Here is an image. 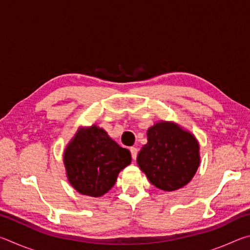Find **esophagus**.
I'll return each mask as SVG.
<instances>
[{
    "mask_svg": "<svg viewBox=\"0 0 250 250\" xmlns=\"http://www.w3.org/2000/svg\"><path fill=\"white\" fill-rule=\"evenodd\" d=\"M130 152H131V155H132V159L133 160L137 159V156H138V149H137V147L131 146L130 147Z\"/></svg>",
    "mask_w": 250,
    "mask_h": 250,
    "instance_id": "34e87169",
    "label": "esophagus"
}]
</instances>
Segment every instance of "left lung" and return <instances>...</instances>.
<instances>
[{"label": "left lung", "mask_w": 250, "mask_h": 250, "mask_svg": "<svg viewBox=\"0 0 250 250\" xmlns=\"http://www.w3.org/2000/svg\"><path fill=\"white\" fill-rule=\"evenodd\" d=\"M194 135L171 122H159L147 130V143L138 154V164L152 184L175 191L192 180L200 166Z\"/></svg>", "instance_id": "obj_1"}]
</instances>
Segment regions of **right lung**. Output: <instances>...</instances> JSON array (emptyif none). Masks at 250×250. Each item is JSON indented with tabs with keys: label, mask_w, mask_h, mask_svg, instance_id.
Returning a JSON list of instances; mask_svg holds the SVG:
<instances>
[{
	"label": "right lung",
	"mask_w": 250,
	"mask_h": 250,
	"mask_svg": "<svg viewBox=\"0 0 250 250\" xmlns=\"http://www.w3.org/2000/svg\"><path fill=\"white\" fill-rule=\"evenodd\" d=\"M131 154L92 125L80 130L67 146L64 163L67 176L76 191L99 197L115 185L119 172L129 166Z\"/></svg>",
	"instance_id": "1"
}]
</instances>
